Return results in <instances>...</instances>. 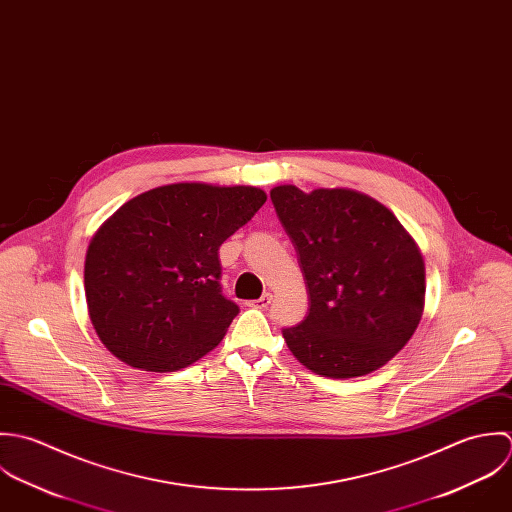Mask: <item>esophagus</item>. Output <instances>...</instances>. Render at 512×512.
Returning <instances> with one entry per match:
<instances>
[{
    "label": "esophagus",
    "mask_w": 512,
    "mask_h": 512,
    "mask_svg": "<svg viewBox=\"0 0 512 512\" xmlns=\"http://www.w3.org/2000/svg\"><path fill=\"white\" fill-rule=\"evenodd\" d=\"M271 301H273V295H271V293H265L263 297H259L257 301H251L249 305L255 308H267L271 305Z\"/></svg>",
    "instance_id": "1"
}]
</instances>
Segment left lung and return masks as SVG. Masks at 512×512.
Listing matches in <instances>:
<instances>
[{
  "label": "left lung",
  "mask_w": 512,
  "mask_h": 512,
  "mask_svg": "<svg viewBox=\"0 0 512 512\" xmlns=\"http://www.w3.org/2000/svg\"><path fill=\"white\" fill-rule=\"evenodd\" d=\"M271 202L299 255L308 314L283 328L314 374L346 380L388 364L415 332L425 303V265L398 217L348 188L277 186Z\"/></svg>",
  "instance_id": "8db88e82"
}]
</instances>
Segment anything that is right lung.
Returning a JSON list of instances; mask_svg holds the SVG:
<instances>
[{
    "mask_svg": "<svg viewBox=\"0 0 512 512\" xmlns=\"http://www.w3.org/2000/svg\"><path fill=\"white\" fill-rule=\"evenodd\" d=\"M267 202L253 186L148 190L91 239L85 295L104 346L146 372H176L225 336L239 307L221 295L219 247Z\"/></svg>",
    "mask_w": 512,
    "mask_h": 512,
    "instance_id": "obj_1",
    "label": "right lung"
}]
</instances>
